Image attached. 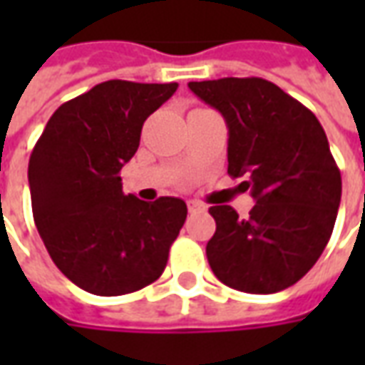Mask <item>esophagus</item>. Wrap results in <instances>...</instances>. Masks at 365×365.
I'll return each instance as SVG.
<instances>
[{
    "instance_id": "34e87169",
    "label": "esophagus",
    "mask_w": 365,
    "mask_h": 365,
    "mask_svg": "<svg viewBox=\"0 0 365 365\" xmlns=\"http://www.w3.org/2000/svg\"><path fill=\"white\" fill-rule=\"evenodd\" d=\"M187 209H190V213H201V211H205V205L195 201V199H190L187 201Z\"/></svg>"
}]
</instances>
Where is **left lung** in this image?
<instances>
[{
  "label": "left lung",
  "instance_id": "8db88e82",
  "mask_svg": "<svg viewBox=\"0 0 365 365\" xmlns=\"http://www.w3.org/2000/svg\"><path fill=\"white\" fill-rule=\"evenodd\" d=\"M229 127V174L246 178L256 205L238 219L213 205L217 222L207 260L225 285L275 293L313 268L336 221L342 180L319 119L262 78L190 82Z\"/></svg>",
  "mask_w": 365,
  "mask_h": 365
}]
</instances>
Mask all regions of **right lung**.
I'll use <instances>...</instances> for the list:
<instances>
[{"label":"right lung","instance_id":"add662e5","mask_svg":"<svg viewBox=\"0 0 365 365\" xmlns=\"http://www.w3.org/2000/svg\"><path fill=\"white\" fill-rule=\"evenodd\" d=\"M178 83L109 80L54 111L29 160L38 235L56 268L93 295H125L156 282L187 217L185 201L146 203L123 193L144 120Z\"/></svg>","mask_w":365,"mask_h":365}]
</instances>
